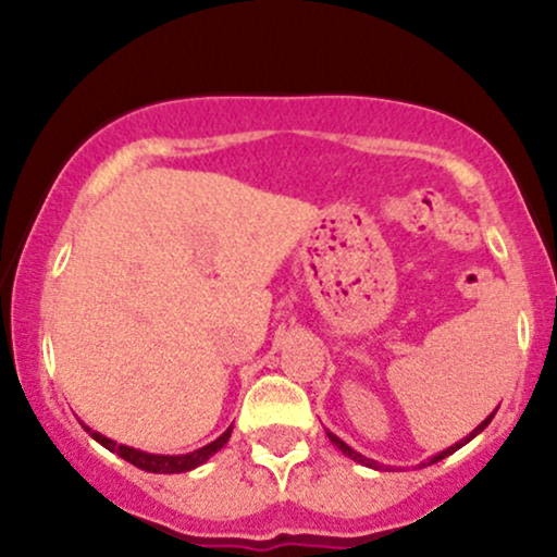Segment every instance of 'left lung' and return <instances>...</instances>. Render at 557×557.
I'll return each instance as SVG.
<instances>
[{
  "label": "left lung",
  "instance_id": "left-lung-1",
  "mask_svg": "<svg viewBox=\"0 0 557 557\" xmlns=\"http://www.w3.org/2000/svg\"><path fill=\"white\" fill-rule=\"evenodd\" d=\"M495 411H497V408H495ZM495 411H492V413H490V417H487V419H484V421H482V424H479L474 432H471V434H466V437H463V440H458V443H456V445L445 447V450H443V453H437V456H432V458H430V461H424V463H421V466H432V463L443 461V458H447V456H450V453H456V450H458V447H463L466 443H471V440H474L479 432H484V426H487V424H490V421H492V417H495ZM327 437H330V443L337 447V450H343V453H345V456H348V458H350V461H356V463H361V466H369V469H376V471H382V469H385V471H389V466H385V463H376V461H372V458L361 456V453H359V450H354V447H350V445H345V443H343V440H341V437H337V434H332L330 430H327Z\"/></svg>",
  "mask_w": 557,
  "mask_h": 557
}]
</instances>
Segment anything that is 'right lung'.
I'll list each match as a JSON object with an SVG mask.
<instances>
[{
	"label": "right lung",
	"instance_id": "add662e5",
	"mask_svg": "<svg viewBox=\"0 0 557 557\" xmlns=\"http://www.w3.org/2000/svg\"><path fill=\"white\" fill-rule=\"evenodd\" d=\"M83 430L91 434L96 443L104 445L107 450L117 453L120 458H125L127 463L138 466V469L151 471V474H183V471H190V469H196V466L207 463L216 450H222V447L227 445L233 426H227V430L222 432L220 437L214 440V443L198 447V450H194V453H183V456H159V453H146V450H138V447L114 443V440L104 437V434H99V432H94L91 426H86V424H83Z\"/></svg>",
	"mask_w": 557,
	"mask_h": 557
}]
</instances>
